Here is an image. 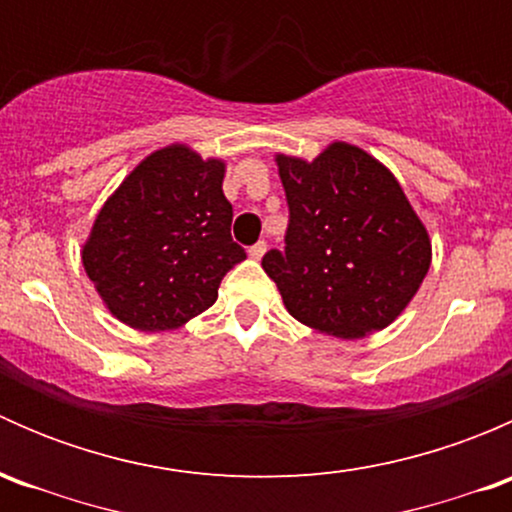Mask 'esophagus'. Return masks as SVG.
Masks as SVG:
<instances>
[{"instance_id":"1","label":"esophagus","mask_w":512,"mask_h":512,"mask_svg":"<svg viewBox=\"0 0 512 512\" xmlns=\"http://www.w3.org/2000/svg\"><path fill=\"white\" fill-rule=\"evenodd\" d=\"M247 252H250V257H252V260H260V257L265 255V252H267V242H265V240L255 242V245H252L250 250H247Z\"/></svg>"}]
</instances>
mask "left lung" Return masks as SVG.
<instances>
[{
  "label": "left lung",
  "instance_id": "1",
  "mask_svg": "<svg viewBox=\"0 0 512 512\" xmlns=\"http://www.w3.org/2000/svg\"><path fill=\"white\" fill-rule=\"evenodd\" d=\"M289 223L262 267L287 312L332 337L384 329L431 265V242L394 175L361 148L332 143L312 163L277 156Z\"/></svg>",
  "mask_w": 512,
  "mask_h": 512
}]
</instances>
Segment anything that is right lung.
Wrapping results in <instances>:
<instances>
[{
  "label": "right lung",
  "instance_id": "add662e5",
  "mask_svg": "<svg viewBox=\"0 0 512 512\" xmlns=\"http://www.w3.org/2000/svg\"><path fill=\"white\" fill-rule=\"evenodd\" d=\"M225 165L185 146L148 156L98 213L84 267L128 327L175 329L218 299L245 250L232 240Z\"/></svg>",
  "mask_w": 512,
  "mask_h": 512
}]
</instances>
